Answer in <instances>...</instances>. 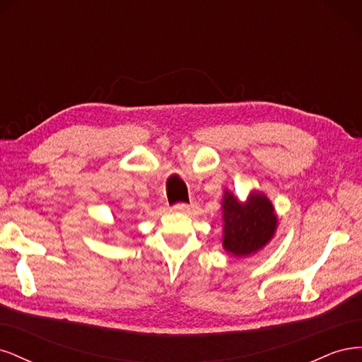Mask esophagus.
Listing matches in <instances>:
<instances>
[{
    "label": "esophagus",
    "mask_w": 362,
    "mask_h": 362,
    "mask_svg": "<svg viewBox=\"0 0 362 362\" xmlns=\"http://www.w3.org/2000/svg\"><path fill=\"white\" fill-rule=\"evenodd\" d=\"M173 210L178 211V213H189L190 211V206L187 204H177V205L173 206Z\"/></svg>",
    "instance_id": "34e87169"
}]
</instances>
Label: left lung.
I'll return each mask as SVG.
<instances>
[{"mask_svg":"<svg viewBox=\"0 0 362 362\" xmlns=\"http://www.w3.org/2000/svg\"><path fill=\"white\" fill-rule=\"evenodd\" d=\"M222 246L233 257H249L267 246L278 229V214L267 196L252 190L240 201L228 189L222 199Z\"/></svg>","mask_w":362,"mask_h":362,"instance_id":"obj_1","label":"left lung"}]
</instances>
